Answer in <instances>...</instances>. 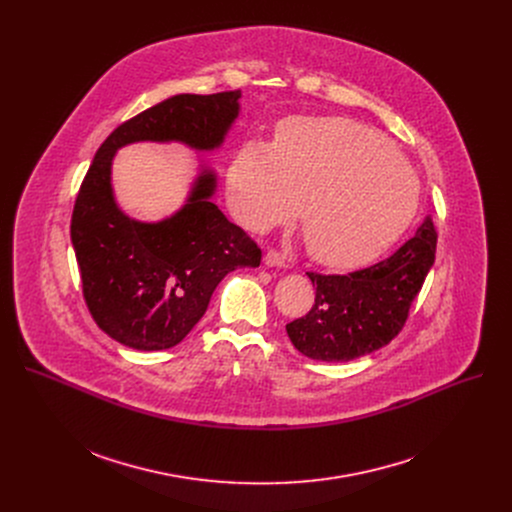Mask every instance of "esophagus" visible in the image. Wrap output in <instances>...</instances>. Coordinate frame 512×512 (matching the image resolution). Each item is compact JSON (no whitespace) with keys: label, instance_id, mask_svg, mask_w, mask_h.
Masks as SVG:
<instances>
[{"label":"esophagus","instance_id":"esophagus-1","mask_svg":"<svg viewBox=\"0 0 512 512\" xmlns=\"http://www.w3.org/2000/svg\"><path fill=\"white\" fill-rule=\"evenodd\" d=\"M263 263L267 267H285V257L279 255L277 251H267L263 257Z\"/></svg>","mask_w":512,"mask_h":512}]
</instances>
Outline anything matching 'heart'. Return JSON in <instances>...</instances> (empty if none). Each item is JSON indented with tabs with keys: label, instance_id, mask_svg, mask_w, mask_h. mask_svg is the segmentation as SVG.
I'll use <instances>...</instances> for the list:
<instances>
[{
	"label": "heart",
	"instance_id": "1",
	"mask_svg": "<svg viewBox=\"0 0 512 512\" xmlns=\"http://www.w3.org/2000/svg\"><path fill=\"white\" fill-rule=\"evenodd\" d=\"M237 221L265 231L294 216L310 255L348 269L379 257L413 221L419 182L373 127L346 117H289L273 145L249 141L227 168Z\"/></svg>",
	"mask_w": 512,
	"mask_h": 512
}]
</instances>
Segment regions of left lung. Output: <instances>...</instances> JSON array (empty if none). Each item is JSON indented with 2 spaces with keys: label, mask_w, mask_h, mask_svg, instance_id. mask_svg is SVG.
Here are the masks:
<instances>
[{
  "label": "left lung",
  "mask_w": 512,
  "mask_h": 512,
  "mask_svg": "<svg viewBox=\"0 0 512 512\" xmlns=\"http://www.w3.org/2000/svg\"><path fill=\"white\" fill-rule=\"evenodd\" d=\"M435 243L431 216H425L415 237L373 267L348 275L308 273L316 300L304 318L285 326L291 344L324 362H348L389 344L435 261Z\"/></svg>",
  "instance_id": "obj_1"
}]
</instances>
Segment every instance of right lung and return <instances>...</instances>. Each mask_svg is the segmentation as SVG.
<instances>
[{"mask_svg": "<svg viewBox=\"0 0 512 512\" xmlns=\"http://www.w3.org/2000/svg\"><path fill=\"white\" fill-rule=\"evenodd\" d=\"M241 91L174 95L121 123L95 154L70 221L83 296L97 326L135 350H166L204 316L212 291L261 249L212 202L216 174L200 164L180 210L158 223L127 216L113 194L117 150L137 141H178L214 152L239 117Z\"/></svg>", "mask_w": 512, "mask_h": 512, "instance_id": "add662e5", "label": "right lung"}]
</instances>
